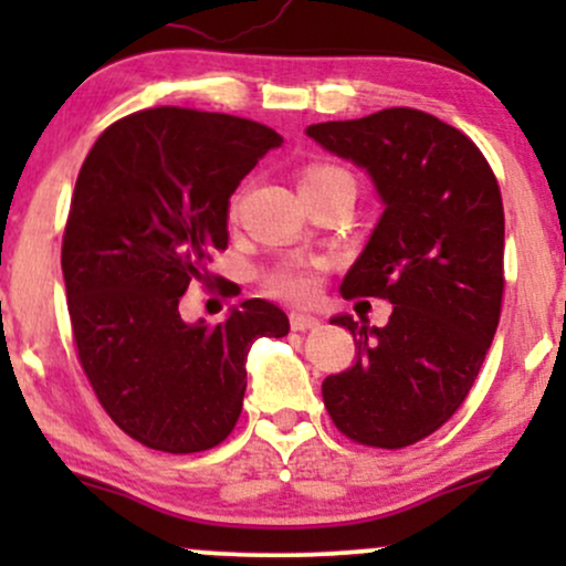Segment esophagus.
<instances>
[{
  "mask_svg": "<svg viewBox=\"0 0 566 566\" xmlns=\"http://www.w3.org/2000/svg\"><path fill=\"white\" fill-rule=\"evenodd\" d=\"M290 327L295 329V333H305V329L319 327V319H316V316H311V314H301V311H292Z\"/></svg>",
  "mask_w": 566,
  "mask_h": 566,
  "instance_id": "1",
  "label": "esophagus"
}]
</instances>
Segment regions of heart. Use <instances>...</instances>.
I'll list each match as a JSON object with an SVG mask.
<instances>
[{"mask_svg": "<svg viewBox=\"0 0 566 566\" xmlns=\"http://www.w3.org/2000/svg\"><path fill=\"white\" fill-rule=\"evenodd\" d=\"M333 178H350V175L343 170V167L322 165V161L319 165H308L303 170L301 188L324 184V180H333ZM319 274H322V269L314 263L282 265V269L271 271V274L265 276V290H269L271 295L284 297V301L305 303L316 295V290H319Z\"/></svg>", "mask_w": 566, "mask_h": 566, "instance_id": "obj_1", "label": "heart"}]
</instances>
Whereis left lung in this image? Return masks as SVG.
Segmentation results:
<instances>
[{
	"instance_id": "left-lung-1",
	"label": "left lung",
	"mask_w": 566,
	"mask_h": 566,
	"mask_svg": "<svg viewBox=\"0 0 566 566\" xmlns=\"http://www.w3.org/2000/svg\"><path fill=\"white\" fill-rule=\"evenodd\" d=\"M305 133L375 180L382 218L343 279V297L394 303L386 327L350 316L356 365L322 382L324 407L356 444L401 450L458 412L503 308L505 218L476 143L418 108H382Z\"/></svg>"
}]
</instances>
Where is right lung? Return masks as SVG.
Listing matches in <instances>:
<instances>
[{"label":"right lung","instance_id":"1","mask_svg":"<svg viewBox=\"0 0 566 566\" xmlns=\"http://www.w3.org/2000/svg\"><path fill=\"white\" fill-rule=\"evenodd\" d=\"M279 143L261 122L159 106L103 129L84 159L61 250L76 356L108 418L151 450L218 447L242 415L252 340L290 333L261 297L216 327L178 311L229 247L231 193Z\"/></svg>","mask_w":566,"mask_h":566}]
</instances>
